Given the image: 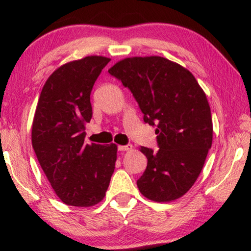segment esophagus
Returning <instances> with one entry per match:
<instances>
[{"mask_svg":"<svg viewBox=\"0 0 251 251\" xmlns=\"http://www.w3.org/2000/svg\"><path fill=\"white\" fill-rule=\"evenodd\" d=\"M119 151H121V152H125V151H131L133 149L132 145H120L119 147Z\"/></svg>","mask_w":251,"mask_h":251,"instance_id":"1","label":"esophagus"}]
</instances>
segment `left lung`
<instances>
[{
    "mask_svg": "<svg viewBox=\"0 0 251 251\" xmlns=\"http://www.w3.org/2000/svg\"><path fill=\"white\" fill-rule=\"evenodd\" d=\"M108 73L130 89L144 114L156 125L159 151L140 147L147 167L137 180L149 200L170 202L193 186L212 144L207 96L190 71L159 56L120 60Z\"/></svg>",
    "mask_w": 251,
    "mask_h": 251,
    "instance_id": "obj_1",
    "label": "left lung"
}]
</instances>
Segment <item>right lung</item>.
Instances as JSON below:
<instances>
[{
  "instance_id": "add662e5",
  "label": "right lung",
  "mask_w": 251,
  "mask_h": 251,
  "mask_svg": "<svg viewBox=\"0 0 251 251\" xmlns=\"http://www.w3.org/2000/svg\"><path fill=\"white\" fill-rule=\"evenodd\" d=\"M109 60L88 56L61 65L48 77L37 101L34 152L54 193L68 205L99 203L114 173L118 146L84 143L92 87Z\"/></svg>"
}]
</instances>
